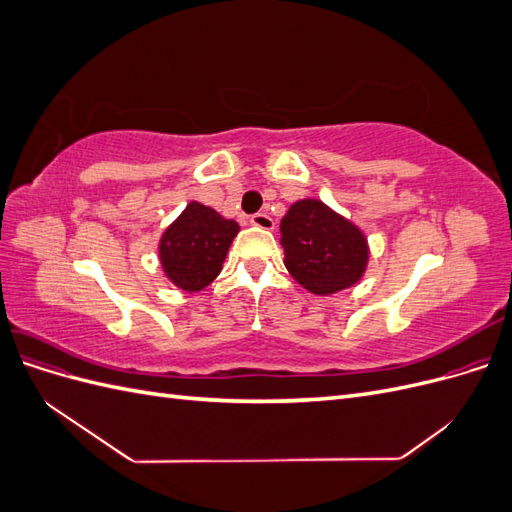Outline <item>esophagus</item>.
Instances as JSON below:
<instances>
[{"label":"esophagus","instance_id":"34e87169","mask_svg":"<svg viewBox=\"0 0 512 512\" xmlns=\"http://www.w3.org/2000/svg\"><path fill=\"white\" fill-rule=\"evenodd\" d=\"M250 222H252V226H256L260 230H273V226H275L273 218H271V215H267V213H254Z\"/></svg>","mask_w":512,"mask_h":512}]
</instances>
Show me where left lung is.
<instances>
[{
  "mask_svg": "<svg viewBox=\"0 0 512 512\" xmlns=\"http://www.w3.org/2000/svg\"><path fill=\"white\" fill-rule=\"evenodd\" d=\"M280 230L284 265L305 290L329 297L363 277L369 260L363 230L322 200H297L282 218Z\"/></svg>",
  "mask_w": 512,
  "mask_h": 512,
  "instance_id": "left-lung-1",
  "label": "left lung"
}]
</instances>
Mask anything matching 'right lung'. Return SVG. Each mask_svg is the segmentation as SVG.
I'll return each instance as SVG.
<instances>
[{
  "instance_id": "add662e5",
  "label": "right lung",
  "mask_w": 512,
  "mask_h": 512,
  "mask_svg": "<svg viewBox=\"0 0 512 512\" xmlns=\"http://www.w3.org/2000/svg\"><path fill=\"white\" fill-rule=\"evenodd\" d=\"M239 224L196 203L181 211L160 239V265L164 275L185 292H198L220 275Z\"/></svg>"
}]
</instances>
